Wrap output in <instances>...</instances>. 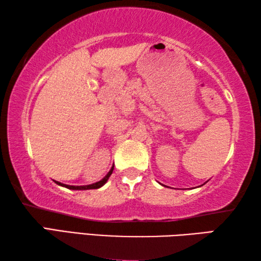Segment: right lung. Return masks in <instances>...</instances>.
<instances>
[{"instance_id": "right-lung-1", "label": "right lung", "mask_w": 261, "mask_h": 261, "mask_svg": "<svg viewBox=\"0 0 261 261\" xmlns=\"http://www.w3.org/2000/svg\"><path fill=\"white\" fill-rule=\"evenodd\" d=\"M113 170H114V167H112V169L109 170V173H108L107 175H106L102 179L99 180V182L94 183V184H91V185H82V187H74V185L62 184V183H60V182H56V180H55V183H56V184H59V185H61V187H64V188L70 189V190H91V189H99V188L102 187V185H105V184H106V182H107L108 178L110 177V175H112Z\"/></svg>"}]
</instances>
